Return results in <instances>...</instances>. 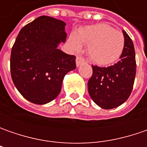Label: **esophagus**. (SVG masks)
Instances as JSON below:
<instances>
[{
    "label": "esophagus",
    "mask_w": 147,
    "mask_h": 147,
    "mask_svg": "<svg viewBox=\"0 0 147 147\" xmlns=\"http://www.w3.org/2000/svg\"><path fill=\"white\" fill-rule=\"evenodd\" d=\"M85 62V59H83L82 57L81 56H77L76 58V65L77 66H79V65L82 64V63H84Z\"/></svg>",
    "instance_id": "obj_1"
}]
</instances>
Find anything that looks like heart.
<instances>
[{
  "label": "heart",
  "instance_id": "heart-1",
  "mask_svg": "<svg viewBox=\"0 0 147 147\" xmlns=\"http://www.w3.org/2000/svg\"><path fill=\"white\" fill-rule=\"evenodd\" d=\"M71 50H81L82 43L88 45V54L93 62L100 65L115 63L123 54L125 40L121 32L106 24L86 26L78 29L69 37Z\"/></svg>",
  "mask_w": 147,
  "mask_h": 147
}]
</instances>
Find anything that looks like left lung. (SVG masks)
Wrapping results in <instances>:
<instances>
[{
  "label": "left lung",
  "instance_id": "1",
  "mask_svg": "<svg viewBox=\"0 0 147 147\" xmlns=\"http://www.w3.org/2000/svg\"><path fill=\"white\" fill-rule=\"evenodd\" d=\"M125 46L120 60L114 65H92V76L88 80V92L100 108L110 110L119 106L129 97L136 76V58L133 41L123 31Z\"/></svg>",
  "mask_w": 147,
  "mask_h": 147
}]
</instances>
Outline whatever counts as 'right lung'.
<instances>
[{
  "mask_svg": "<svg viewBox=\"0 0 147 147\" xmlns=\"http://www.w3.org/2000/svg\"><path fill=\"white\" fill-rule=\"evenodd\" d=\"M65 22L40 16L21 30L10 55L14 86L28 101L37 105L56 98L68 72L75 69L74 55L58 49L67 34Z\"/></svg>",
  "mask_w": 147,
  "mask_h": 147,
  "instance_id": "add662e5",
  "label": "right lung"
}]
</instances>
